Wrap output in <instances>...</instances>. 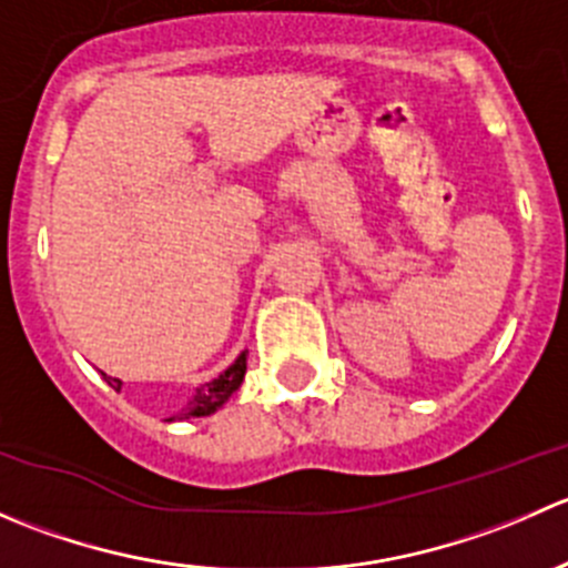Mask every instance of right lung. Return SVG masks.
Segmentation results:
<instances>
[{
    "label": "right lung",
    "mask_w": 568,
    "mask_h": 568,
    "mask_svg": "<svg viewBox=\"0 0 568 568\" xmlns=\"http://www.w3.org/2000/svg\"><path fill=\"white\" fill-rule=\"evenodd\" d=\"M244 371H247V354H242V357H239L225 374L216 376L214 382H205L203 387H197L194 398L189 400V406L178 417H203L220 409V406L239 390V385L244 382ZM104 379L112 387H120V379H112V376H104Z\"/></svg>",
    "instance_id": "obj_1"
}]
</instances>
